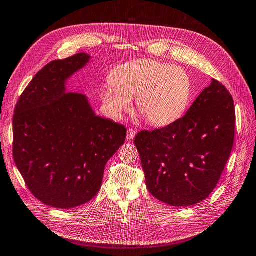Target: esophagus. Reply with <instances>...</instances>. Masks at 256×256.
<instances>
[{
  "instance_id": "1",
  "label": "esophagus",
  "mask_w": 256,
  "mask_h": 256,
  "mask_svg": "<svg viewBox=\"0 0 256 256\" xmlns=\"http://www.w3.org/2000/svg\"><path fill=\"white\" fill-rule=\"evenodd\" d=\"M135 135H136V132L134 130H132V128H128V133H126V140H128V142H130V140H134V137H135Z\"/></svg>"
}]
</instances>
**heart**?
Returning a JSON list of instances; mask_svg holds the SVG:
<instances>
[{"instance_id":"heart-1","label":"heart","mask_w":256,"mask_h":256,"mask_svg":"<svg viewBox=\"0 0 256 256\" xmlns=\"http://www.w3.org/2000/svg\"><path fill=\"white\" fill-rule=\"evenodd\" d=\"M110 82L100 91L106 110L121 116L130 109L135 98L136 109L153 126H167L184 114L191 98L192 84L181 68L144 59L116 68Z\"/></svg>"}]
</instances>
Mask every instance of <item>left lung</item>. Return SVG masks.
Here are the masks:
<instances>
[{
	"instance_id": "left-lung-1",
	"label": "left lung",
	"mask_w": 256,
	"mask_h": 256,
	"mask_svg": "<svg viewBox=\"0 0 256 256\" xmlns=\"http://www.w3.org/2000/svg\"><path fill=\"white\" fill-rule=\"evenodd\" d=\"M235 121L232 94L212 79L182 118L165 128L138 133L134 144L149 192L178 207L206 200L230 156Z\"/></svg>"
}]
</instances>
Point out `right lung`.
Listing matches in <instances>:
<instances>
[{"label":"right lung","mask_w":256,"mask_h":256,"mask_svg":"<svg viewBox=\"0 0 256 256\" xmlns=\"http://www.w3.org/2000/svg\"><path fill=\"white\" fill-rule=\"evenodd\" d=\"M90 56L77 54L45 65L21 94L12 116V156L28 188L50 207L91 200L105 165L126 142V128L100 118L65 80Z\"/></svg>","instance_id":"obj_1"}]
</instances>
